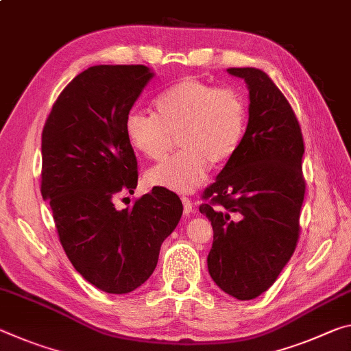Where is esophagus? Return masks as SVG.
<instances>
[{
    "mask_svg": "<svg viewBox=\"0 0 351 351\" xmlns=\"http://www.w3.org/2000/svg\"><path fill=\"white\" fill-rule=\"evenodd\" d=\"M182 204H184V214L186 215L193 214V204H192L191 199L186 198V197H182Z\"/></svg>",
    "mask_w": 351,
    "mask_h": 351,
    "instance_id": "1",
    "label": "esophagus"
}]
</instances>
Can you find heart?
<instances>
[{"mask_svg": "<svg viewBox=\"0 0 351 351\" xmlns=\"http://www.w3.org/2000/svg\"><path fill=\"white\" fill-rule=\"evenodd\" d=\"M154 114L131 110L125 136L143 158H164L178 136L181 152L145 173L149 187L191 193L202 184L210 164L223 165L245 136L247 104L234 88L187 76L154 98Z\"/></svg>", "mask_w": 351, "mask_h": 351, "instance_id": "obj_1", "label": "heart"}]
</instances>
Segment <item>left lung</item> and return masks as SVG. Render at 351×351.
Segmentation results:
<instances>
[{"instance_id":"left-lung-1","label":"left lung","mask_w":351,"mask_h":351,"mask_svg":"<svg viewBox=\"0 0 351 351\" xmlns=\"http://www.w3.org/2000/svg\"><path fill=\"white\" fill-rule=\"evenodd\" d=\"M245 81L248 125L237 153L199 206L214 230L208 270L228 295L253 300L276 281L298 241L304 145L291 104L265 71L228 69Z\"/></svg>"}]
</instances>
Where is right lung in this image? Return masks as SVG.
I'll use <instances>...</instances> for the list:
<instances>
[{
    "label": "right lung",
    "instance_id": "add662e5",
    "mask_svg": "<svg viewBox=\"0 0 351 351\" xmlns=\"http://www.w3.org/2000/svg\"><path fill=\"white\" fill-rule=\"evenodd\" d=\"M153 76L145 65L90 66L56 99L42 132V197L59 241L77 274L108 293L132 292L152 276L182 215L165 189L114 206L137 187L125 119Z\"/></svg>",
    "mask_w": 351,
    "mask_h": 351
}]
</instances>
